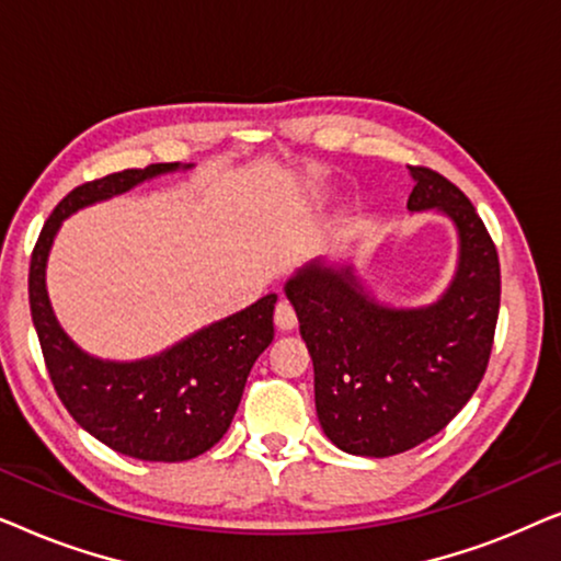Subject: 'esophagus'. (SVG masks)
<instances>
[{
  "mask_svg": "<svg viewBox=\"0 0 561 561\" xmlns=\"http://www.w3.org/2000/svg\"><path fill=\"white\" fill-rule=\"evenodd\" d=\"M273 319H275V327H278L280 332H290V329L298 324L294 306H290L288 301H278V306H275V317Z\"/></svg>",
  "mask_w": 561,
  "mask_h": 561,
  "instance_id": "esophagus-1",
  "label": "esophagus"
}]
</instances>
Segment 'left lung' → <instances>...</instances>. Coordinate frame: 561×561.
I'll return each instance as SVG.
<instances>
[{
	"mask_svg": "<svg viewBox=\"0 0 561 561\" xmlns=\"http://www.w3.org/2000/svg\"><path fill=\"white\" fill-rule=\"evenodd\" d=\"M409 211L447 217L457 267L424 306L375 296L352 263L313 257L283 283L313 363V401L327 439L357 457H390L439 434L485 375L501 265L462 191L428 168H409Z\"/></svg>",
	"mask_w": 561,
	"mask_h": 561,
	"instance_id": "obj_1",
	"label": "left lung"
}]
</instances>
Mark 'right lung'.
Segmentation results:
<instances>
[{
  "mask_svg": "<svg viewBox=\"0 0 561 561\" xmlns=\"http://www.w3.org/2000/svg\"><path fill=\"white\" fill-rule=\"evenodd\" d=\"M191 168L156 163L73 188L45 221L30 260V311L58 398L83 432L142 462H186L227 434L252 365L273 342L278 296L265 294L156 355L102 359L81 350L58 324L45 271L56 234L76 211Z\"/></svg>",
  "mask_w": 561,
  "mask_h": 561,
  "instance_id": "add662e5",
  "label": "right lung"
}]
</instances>
